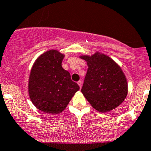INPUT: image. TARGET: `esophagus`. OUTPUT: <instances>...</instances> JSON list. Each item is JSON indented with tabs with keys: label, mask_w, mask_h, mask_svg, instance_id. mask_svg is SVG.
I'll return each mask as SVG.
<instances>
[{
	"label": "esophagus",
	"mask_w": 151,
	"mask_h": 151,
	"mask_svg": "<svg viewBox=\"0 0 151 151\" xmlns=\"http://www.w3.org/2000/svg\"><path fill=\"white\" fill-rule=\"evenodd\" d=\"M77 84L79 85V86H80V88H82V82L81 81H78V82H77Z\"/></svg>",
	"instance_id": "obj_1"
}]
</instances>
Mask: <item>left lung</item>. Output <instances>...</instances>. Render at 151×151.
I'll return each mask as SVG.
<instances>
[{
  "mask_svg": "<svg viewBox=\"0 0 151 151\" xmlns=\"http://www.w3.org/2000/svg\"><path fill=\"white\" fill-rule=\"evenodd\" d=\"M81 58L88 66L81 89L84 96L99 112L115 109L128 93L127 81L121 68L110 58L99 52Z\"/></svg>",
  "mask_w": 151,
  "mask_h": 151,
  "instance_id": "obj_1",
  "label": "left lung"
}]
</instances>
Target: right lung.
<instances>
[{
	"mask_svg": "<svg viewBox=\"0 0 151 151\" xmlns=\"http://www.w3.org/2000/svg\"><path fill=\"white\" fill-rule=\"evenodd\" d=\"M64 55L57 50L47 51L38 58L29 77L28 91L36 107L47 113L61 112L76 92L77 83L61 66Z\"/></svg>",
	"mask_w": 151,
	"mask_h": 151,
	"instance_id": "right-lung-1",
	"label": "right lung"
}]
</instances>
